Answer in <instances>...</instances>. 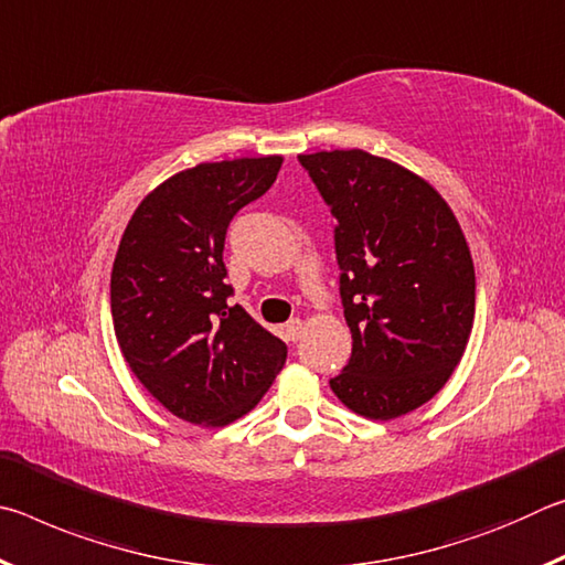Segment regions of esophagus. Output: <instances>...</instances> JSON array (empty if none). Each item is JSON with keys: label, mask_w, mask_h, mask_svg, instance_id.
<instances>
[{"label": "esophagus", "mask_w": 565, "mask_h": 565, "mask_svg": "<svg viewBox=\"0 0 565 565\" xmlns=\"http://www.w3.org/2000/svg\"><path fill=\"white\" fill-rule=\"evenodd\" d=\"M284 339L286 341H299L301 339V333H303V323H301V319H291L289 323H284Z\"/></svg>", "instance_id": "34e87169"}]
</instances>
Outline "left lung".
<instances>
[{
    "label": "left lung",
    "instance_id": "obj_1",
    "mask_svg": "<svg viewBox=\"0 0 565 565\" xmlns=\"http://www.w3.org/2000/svg\"><path fill=\"white\" fill-rule=\"evenodd\" d=\"M337 228L351 359L329 384L343 406L388 420L434 398L461 361L476 313L466 236L441 194L361 149L301 154Z\"/></svg>",
    "mask_w": 565,
    "mask_h": 565
}]
</instances>
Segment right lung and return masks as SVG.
I'll list each match as a JSON object with an SVG mask.
<instances>
[{"mask_svg":"<svg viewBox=\"0 0 565 565\" xmlns=\"http://www.w3.org/2000/svg\"><path fill=\"white\" fill-rule=\"evenodd\" d=\"M281 157L196 164L137 206L111 269L119 349L145 388L189 424L226 426L259 404L286 343L228 301L224 238L269 191Z\"/></svg>","mask_w":565,"mask_h":565,"instance_id":"1","label":"right lung"}]
</instances>
